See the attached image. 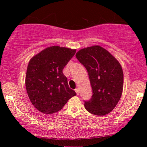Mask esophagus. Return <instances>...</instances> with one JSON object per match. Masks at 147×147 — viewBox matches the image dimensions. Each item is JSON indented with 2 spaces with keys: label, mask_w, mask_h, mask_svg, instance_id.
<instances>
[{
  "label": "esophagus",
  "mask_w": 147,
  "mask_h": 147,
  "mask_svg": "<svg viewBox=\"0 0 147 147\" xmlns=\"http://www.w3.org/2000/svg\"><path fill=\"white\" fill-rule=\"evenodd\" d=\"M75 92H76V94H77V95H79V90H78V88L75 89Z\"/></svg>",
  "instance_id": "1"
}]
</instances>
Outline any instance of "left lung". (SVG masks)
Returning a JSON list of instances; mask_svg holds the SVG:
<instances>
[{
	"mask_svg": "<svg viewBox=\"0 0 147 147\" xmlns=\"http://www.w3.org/2000/svg\"><path fill=\"white\" fill-rule=\"evenodd\" d=\"M76 56L87 70L93 94L84 101L85 108L97 116L110 113L117 105L123 89V71L119 62L98 45L80 49Z\"/></svg>",
	"mask_w": 147,
	"mask_h": 147,
	"instance_id": "obj_1",
	"label": "left lung"
}]
</instances>
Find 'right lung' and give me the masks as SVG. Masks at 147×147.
<instances>
[{
	"mask_svg": "<svg viewBox=\"0 0 147 147\" xmlns=\"http://www.w3.org/2000/svg\"><path fill=\"white\" fill-rule=\"evenodd\" d=\"M76 52V49L52 46L30 60L25 78L26 89L31 103L39 111L55 113L76 95L62 72Z\"/></svg>",
	"mask_w": 147,
	"mask_h": 147,
	"instance_id": "1",
	"label": "right lung"
}]
</instances>
